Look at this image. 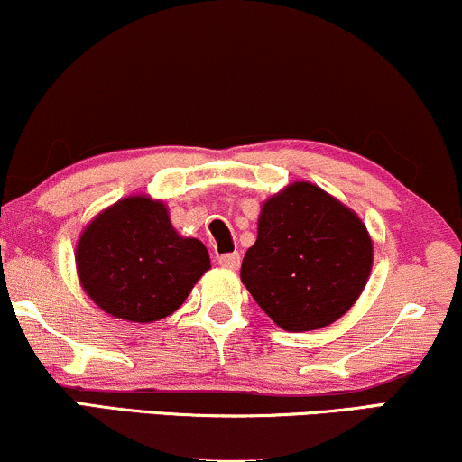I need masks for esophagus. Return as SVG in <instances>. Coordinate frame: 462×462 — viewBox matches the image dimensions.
<instances>
[{"mask_svg": "<svg viewBox=\"0 0 462 462\" xmlns=\"http://www.w3.org/2000/svg\"><path fill=\"white\" fill-rule=\"evenodd\" d=\"M219 264L224 266V269H230V271H235V269H238V264H241V255L238 254H224V255H219Z\"/></svg>", "mask_w": 462, "mask_h": 462, "instance_id": "34e87169", "label": "esophagus"}]
</instances>
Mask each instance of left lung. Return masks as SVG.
Returning a JSON list of instances; mask_svg holds the SVG:
<instances>
[{"instance_id": "left-lung-1", "label": "left lung", "mask_w": 462, "mask_h": 462, "mask_svg": "<svg viewBox=\"0 0 462 462\" xmlns=\"http://www.w3.org/2000/svg\"><path fill=\"white\" fill-rule=\"evenodd\" d=\"M370 269L359 217L312 182H292L263 204L241 280L277 327L312 331L351 310Z\"/></svg>"}]
</instances>
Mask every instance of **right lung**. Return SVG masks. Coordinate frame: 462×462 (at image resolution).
<instances>
[{
    "label": "right lung",
    "instance_id": "right-lung-1",
    "mask_svg": "<svg viewBox=\"0 0 462 462\" xmlns=\"http://www.w3.org/2000/svg\"><path fill=\"white\" fill-rule=\"evenodd\" d=\"M77 273L105 312L152 322L176 312L210 269L207 247L180 236L159 199L131 196L97 215L77 243Z\"/></svg>",
    "mask_w": 462,
    "mask_h": 462
}]
</instances>
